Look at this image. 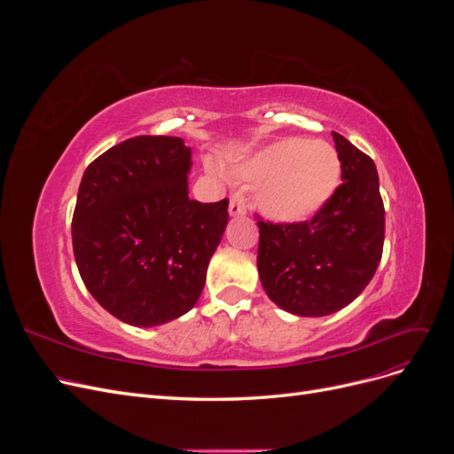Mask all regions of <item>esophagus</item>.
Segmentation results:
<instances>
[{
    "instance_id": "1",
    "label": "esophagus",
    "mask_w": 454,
    "mask_h": 454,
    "mask_svg": "<svg viewBox=\"0 0 454 454\" xmlns=\"http://www.w3.org/2000/svg\"><path fill=\"white\" fill-rule=\"evenodd\" d=\"M244 214H246V199L240 191H237V193L231 197V202H229V215L235 217V215H244Z\"/></svg>"
}]
</instances>
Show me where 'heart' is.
Here are the masks:
<instances>
[{
	"mask_svg": "<svg viewBox=\"0 0 454 454\" xmlns=\"http://www.w3.org/2000/svg\"><path fill=\"white\" fill-rule=\"evenodd\" d=\"M235 174L259 184L257 206L265 217L297 223L332 199L340 182V159L327 142L282 138L239 162Z\"/></svg>",
	"mask_w": 454,
	"mask_h": 454,
	"instance_id": "heart-1",
	"label": "heart"
}]
</instances>
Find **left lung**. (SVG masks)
<instances>
[{"instance_id":"left-lung-1","label":"left lung","mask_w":454,"mask_h":454,"mask_svg":"<svg viewBox=\"0 0 454 454\" xmlns=\"http://www.w3.org/2000/svg\"><path fill=\"white\" fill-rule=\"evenodd\" d=\"M333 134L340 180L310 222H259L257 270L274 305L327 316L350 305L373 278L384 244V206L375 162Z\"/></svg>"}]
</instances>
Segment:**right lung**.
<instances>
[{
  "label": "right lung",
  "instance_id": "add662e5",
  "mask_svg": "<svg viewBox=\"0 0 454 454\" xmlns=\"http://www.w3.org/2000/svg\"><path fill=\"white\" fill-rule=\"evenodd\" d=\"M191 147L136 136L92 160L72 222L81 278L121 322L153 327L197 305L229 200L189 199Z\"/></svg>",
  "mask_w": 454,
  "mask_h": 454
}]
</instances>
